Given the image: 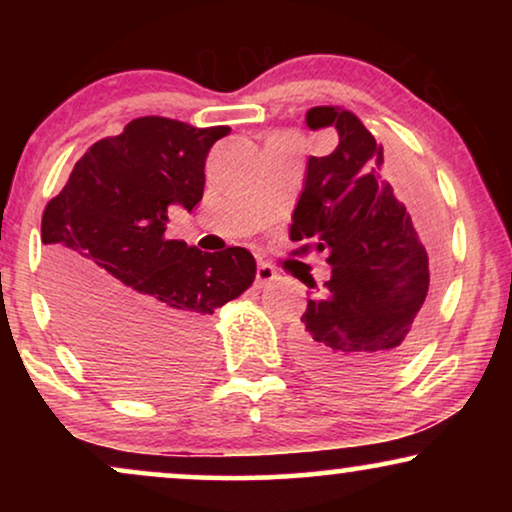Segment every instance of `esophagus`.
I'll return each mask as SVG.
<instances>
[{
	"instance_id": "1",
	"label": "esophagus",
	"mask_w": 512,
	"mask_h": 512,
	"mask_svg": "<svg viewBox=\"0 0 512 512\" xmlns=\"http://www.w3.org/2000/svg\"><path fill=\"white\" fill-rule=\"evenodd\" d=\"M277 277H279L277 270L272 268L270 263H258V268H256V286H258V289H263V286L272 284Z\"/></svg>"
}]
</instances>
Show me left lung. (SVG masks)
<instances>
[{"label": "left lung", "instance_id": "obj_1", "mask_svg": "<svg viewBox=\"0 0 512 512\" xmlns=\"http://www.w3.org/2000/svg\"><path fill=\"white\" fill-rule=\"evenodd\" d=\"M305 123L338 132V146L307 160L289 237L305 242L293 254L326 251L331 279L307 300L293 347L319 380L368 384L408 359L422 338L433 268L405 205L382 179V144L366 125L342 107H314ZM303 282L317 289L312 277Z\"/></svg>", "mask_w": 512, "mask_h": 512}]
</instances>
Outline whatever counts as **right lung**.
Here are the masks:
<instances>
[{
    "label": "right lung",
    "instance_id": "1",
    "mask_svg": "<svg viewBox=\"0 0 512 512\" xmlns=\"http://www.w3.org/2000/svg\"><path fill=\"white\" fill-rule=\"evenodd\" d=\"M228 125L142 116L76 160L41 216L46 272L62 333L114 387L163 394L207 361L216 307L254 284L247 249L207 254L167 240L172 207L205 191V160Z\"/></svg>",
    "mask_w": 512,
    "mask_h": 512
}]
</instances>
